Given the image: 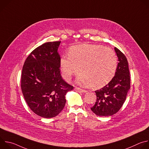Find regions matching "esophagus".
<instances>
[{
    "mask_svg": "<svg viewBox=\"0 0 149 149\" xmlns=\"http://www.w3.org/2000/svg\"><path fill=\"white\" fill-rule=\"evenodd\" d=\"M75 91H76L77 92H78V93H86L87 92V91L86 90H82V89H81V88H77V87H76L75 88Z\"/></svg>",
    "mask_w": 149,
    "mask_h": 149,
    "instance_id": "34e87169",
    "label": "esophagus"
}]
</instances>
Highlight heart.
I'll return each mask as SVG.
<instances>
[{
    "label": "heart",
    "instance_id": "obj_1",
    "mask_svg": "<svg viewBox=\"0 0 149 149\" xmlns=\"http://www.w3.org/2000/svg\"><path fill=\"white\" fill-rule=\"evenodd\" d=\"M60 67L65 79L70 80L79 70L81 74L78 83L83 86H91L97 88L104 86L114 77L117 58L109 48L100 45L81 44L71 47L68 56L61 57Z\"/></svg>",
    "mask_w": 149,
    "mask_h": 149
}]
</instances>
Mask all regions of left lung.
Listing matches in <instances>:
<instances>
[{"label": "left lung", "instance_id": "8db88e82", "mask_svg": "<svg viewBox=\"0 0 149 149\" xmlns=\"http://www.w3.org/2000/svg\"><path fill=\"white\" fill-rule=\"evenodd\" d=\"M118 59L114 77L109 83L95 91L96 102L92 111L98 116H111L123 106L130 88V77L127 59L124 54L114 48Z\"/></svg>", "mask_w": 149, "mask_h": 149}]
</instances>
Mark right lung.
<instances>
[{
  "label": "right lung",
  "mask_w": 149,
  "mask_h": 149,
  "mask_svg": "<svg viewBox=\"0 0 149 149\" xmlns=\"http://www.w3.org/2000/svg\"><path fill=\"white\" fill-rule=\"evenodd\" d=\"M61 41L47 42L27 57L21 75V89L31 110L44 118L58 115L64 108L66 94L74 87L60 73Z\"/></svg>",
  "instance_id": "add662e5"
}]
</instances>
